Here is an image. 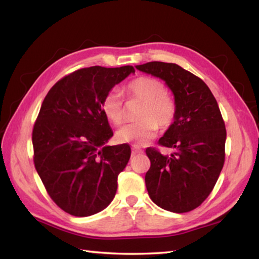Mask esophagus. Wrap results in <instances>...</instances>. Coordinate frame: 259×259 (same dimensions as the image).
I'll use <instances>...</instances> for the list:
<instances>
[{
  "instance_id": "34e87169",
  "label": "esophagus",
  "mask_w": 259,
  "mask_h": 259,
  "mask_svg": "<svg viewBox=\"0 0 259 259\" xmlns=\"http://www.w3.org/2000/svg\"><path fill=\"white\" fill-rule=\"evenodd\" d=\"M132 152H133V155H137V153H142L143 150L138 146H132Z\"/></svg>"
}]
</instances>
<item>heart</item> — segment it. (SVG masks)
Instances as JSON below:
<instances>
[{
    "label": "heart",
    "instance_id": "obj_1",
    "mask_svg": "<svg viewBox=\"0 0 259 259\" xmlns=\"http://www.w3.org/2000/svg\"><path fill=\"white\" fill-rule=\"evenodd\" d=\"M125 92L130 99L143 102L138 113L137 122L127 124L118 130L116 140L121 143L143 146L155 138L160 128H168L176 117V103L167 94L166 86L152 77H139L127 84ZM101 108L107 120L112 125L124 121V106L121 94L111 90L103 98Z\"/></svg>",
    "mask_w": 259,
    "mask_h": 259
}]
</instances>
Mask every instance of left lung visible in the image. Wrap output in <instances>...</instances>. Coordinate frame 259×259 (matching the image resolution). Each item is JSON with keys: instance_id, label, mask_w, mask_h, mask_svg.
Here are the masks:
<instances>
[{"instance_id": "left-lung-1", "label": "left lung", "mask_w": 259, "mask_h": 259, "mask_svg": "<svg viewBox=\"0 0 259 259\" xmlns=\"http://www.w3.org/2000/svg\"><path fill=\"white\" fill-rule=\"evenodd\" d=\"M137 69L164 79L176 103L175 120L158 141L174 152L146 150L148 193L162 209L191 211L209 196L224 165L226 130L219 104L205 81L175 63L152 61Z\"/></svg>"}]
</instances>
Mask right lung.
<instances>
[{
	"label": "right lung",
	"mask_w": 259,
	"mask_h": 259,
	"mask_svg": "<svg viewBox=\"0 0 259 259\" xmlns=\"http://www.w3.org/2000/svg\"><path fill=\"white\" fill-rule=\"evenodd\" d=\"M132 72V66L81 68L58 80L40 107L31 134L35 168L56 205L72 216L97 214L115 197L131 148L104 146L113 133L101 103Z\"/></svg>",
	"instance_id": "1"
}]
</instances>
